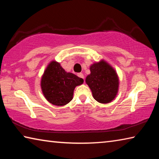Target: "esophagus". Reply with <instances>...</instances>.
Masks as SVG:
<instances>
[{
	"label": "esophagus",
	"mask_w": 159,
	"mask_h": 159,
	"mask_svg": "<svg viewBox=\"0 0 159 159\" xmlns=\"http://www.w3.org/2000/svg\"><path fill=\"white\" fill-rule=\"evenodd\" d=\"M78 76L80 77V78H81V79H84V75H83L82 73H79V74H78Z\"/></svg>",
	"instance_id": "esophagus-1"
}]
</instances>
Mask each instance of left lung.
<instances>
[{
  "instance_id": "8db88e82",
  "label": "left lung",
  "mask_w": 159,
  "mask_h": 159,
  "mask_svg": "<svg viewBox=\"0 0 159 159\" xmlns=\"http://www.w3.org/2000/svg\"><path fill=\"white\" fill-rule=\"evenodd\" d=\"M90 74L85 79V83L92 91L96 101L102 104L111 102L117 95L119 79L115 69L102 60L90 66Z\"/></svg>"
}]
</instances>
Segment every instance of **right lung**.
Segmentation results:
<instances>
[{
    "instance_id": "right-lung-1",
    "label": "right lung",
    "mask_w": 159,
    "mask_h": 159,
    "mask_svg": "<svg viewBox=\"0 0 159 159\" xmlns=\"http://www.w3.org/2000/svg\"><path fill=\"white\" fill-rule=\"evenodd\" d=\"M83 83V79L66 72L60 63L53 60L43 74L41 87L44 97L50 103L64 106L71 101L75 88Z\"/></svg>"
}]
</instances>
